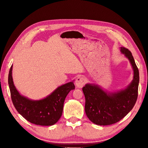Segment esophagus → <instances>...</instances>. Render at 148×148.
<instances>
[{
    "mask_svg": "<svg viewBox=\"0 0 148 148\" xmlns=\"http://www.w3.org/2000/svg\"><path fill=\"white\" fill-rule=\"evenodd\" d=\"M85 84V80L82 77H77L75 82V85L77 88H82Z\"/></svg>",
    "mask_w": 148,
    "mask_h": 148,
    "instance_id": "34e87169",
    "label": "esophagus"
}]
</instances>
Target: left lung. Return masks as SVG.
<instances>
[{
  "mask_svg": "<svg viewBox=\"0 0 148 148\" xmlns=\"http://www.w3.org/2000/svg\"><path fill=\"white\" fill-rule=\"evenodd\" d=\"M121 51L129 60L133 69V79L127 87L116 92H107L98 84L88 83L82 88L86 116L98 125H112L121 121L133 109L137 99L138 69L131 51L122 47Z\"/></svg>",
  "mask_w": 148,
  "mask_h": 148,
  "instance_id": "8db88e82",
  "label": "left lung"
}]
</instances>
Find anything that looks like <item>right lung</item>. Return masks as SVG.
Instances as JSON below:
<instances>
[{
  "mask_svg": "<svg viewBox=\"0 0 148 148\" xmlns=\"http://www.w3.org/2000/svg\"><path fill=\"white\" fill-rule=\"evenodd\" d=\"M12 65L8 75V84L11 99L17 111L30 123L41 126H50L60 118L64 101L71 90L75 89L73 82L57 88L51 94L40 100H32L21 95L14 86L12 76Z\"/></svg>",
  "mask_w": 148,
  "mask_h": 148,
  "instance_id": "right-lung-1",
  "label": "right lung"
}]
</instances>
